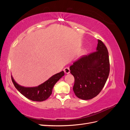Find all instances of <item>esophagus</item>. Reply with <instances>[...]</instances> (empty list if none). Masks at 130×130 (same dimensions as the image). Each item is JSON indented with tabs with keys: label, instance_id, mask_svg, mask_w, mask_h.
<instances>
[{
	"label": "esophagus",
	"instance_id": "1",
	"mask_svg": "<svg viewBox=\"0 0 130 130\" xmlns=\"http://www.w3.org/2000/svg\"><path fill=\"white\" fill-rule=\"evenodd\" d=\"M63 70L66 74H69L70 73V69L69 67H66Z\"/></svg>",
	"mask_w": 130,
	"mask_h": 130
}]
</instances>
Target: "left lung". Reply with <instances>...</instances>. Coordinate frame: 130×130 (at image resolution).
I'll return each mask as SVG.
<instances>
[{
	"instance_id": "1",
	"label": "left lung",
	"mask_w": 130,
	"mask_h": 130,
	"mask_svg": "<svg viewBox=\"0 0 130 130\" xmlns=\"http://www.w3.org/2000/svg\"><path fill=\"white\" fill-rule=\"evenodd\" d=\"M74 77L73 90L82 100H89L100 93L109 75L108 52L104 43L98 40L96 51L81 56L70 66Z\"/></svg>"
}]
</instances>
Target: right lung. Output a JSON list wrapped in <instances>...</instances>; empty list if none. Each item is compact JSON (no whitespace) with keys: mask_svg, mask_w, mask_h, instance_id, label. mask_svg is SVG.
<instances>
[{"mask_svg":"<svg viewBox=\"0 0 130 130\" xmlns=\"http://www.w3.org/2000/svg\"><path fill=\"white\" fill-rule=\"evenodd\" d=\"M64 75L63 71L56 74L43 84L35 87H22L18 85L12 76L11 79L15 88L27 99L34 101H43L50 96L55 84Z\"/></svg>","mask_w":130,"mask_h":130,"instance_id":"add662e5","label":"right lung"}]
</instances>
